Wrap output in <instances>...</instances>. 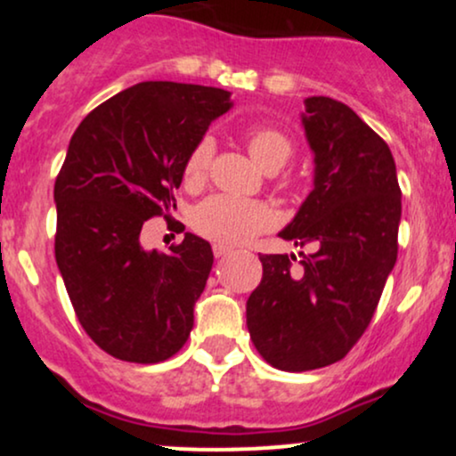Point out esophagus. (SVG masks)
<instances>
[{"label":"esophagus","mask_w":456,"mask_h":456,"mask_svg":"<svg viewBox=\"0 0 456 456\" xmlns=\"http://www.w3.org/2000/svg\"><path fill=\"white\" fill-rule=\"evenodd\" d=\"M233 250L229 248V246H223V244H214V257L216 259H224V257H229V255H232Z\"/></svg>","instance_id":"1"}]
</instances>
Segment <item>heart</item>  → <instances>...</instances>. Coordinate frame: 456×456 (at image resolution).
I'll return each mask as SVG.
<instances>
[{"label": "heart", "mask_w": 456, "mask_h": 456, "mask_svg": "<svg viewBox=\"0 0 456 456\" xmlns=\"http://www.w3.org/2000/svg\"><path fill=\"white\" fill-rule=\"evenodd\" d=\"M246 148L261 169L276 171L289 160L291 141L281 130L270 126L250 128L246 133ZM212 139L203 137L192 145L182 167V180L186 186L203 184L212 162ZM274 223V214L265 203L253 199L212 195L201 201L192 212V227L199 235L218 244H244L250 238L265 232Z\"/></svg>", "instance_id": "obj_1"}]
</instances>
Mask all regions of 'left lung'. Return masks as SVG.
<instances>
[{
  "label": "left lung",
  "mask_w": 456,
  "mask_h": 456,
  "mask_svg": "<svg viewBox=\"0 0 456 456\" xmlns=\"http://www.w3.org/2000/svg\"><path fill=\"white\" fill-rule=\"evenodd\" d=\"M302 113L315 154L313 191L279 233L313 253L261 255L246 326L265 362L313 370L347 355L396 264L401 188L392 151L347 104L311 96Z\"/></svg>",
  "instance_id": "left-lung-1"
}]
</instances>
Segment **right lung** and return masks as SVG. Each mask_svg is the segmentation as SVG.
<instances>
[{
    "mask_svg": "<svg viewBox=\"0 0 456 456\" xmlns=\"http://www.w3.org/2000/svg\"><path fill=\"white\" fill-rule=\"evenodd\" d=\"M218 87L143 81L78 124L55 180V261L83 330L109 355L154 364L192 330L214 255L195 233L169 253L141 229L175 208L186 154L232 109Z\"/></svg>",
    "mask_w": 456,
    "mask_h": 456,
    "instance_id": "add662e5",
    "label": "right lung"
}]
</instances>
